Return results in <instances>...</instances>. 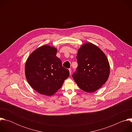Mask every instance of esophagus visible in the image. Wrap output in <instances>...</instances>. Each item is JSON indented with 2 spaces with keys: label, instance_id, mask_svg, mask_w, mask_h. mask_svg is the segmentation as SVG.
I'll return each mask as SVG.
<instances>
[{
  "label": "esophagus",
  "instance_id": "obj_1",
  "mask_svg": "<svg viewBox=\"0 0 132 132\" xmlns=\"http://www.w3.org/2000/svg\"><path fill=\"white\" fill-rule=\"evenodd\" d=\"M69 73H70V74H71V69L70 68H69Z\"/></svg>",
  "mask_w": 132,
  "mask_h": 132
}]
</instances>
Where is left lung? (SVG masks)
Listing matches in <instances>:
<instances>
[{
	"label": "left lung",
	"mask_w": 132,
	"mask_h": 132,
	"mask_svg": "<svg viewBox=\"0 0 132 132\" xmlns=\"http://www.w3.org/2000/svg\"><path fill=\"white\" fill-rule=\"evenodd\" d=\"M78 67L72 75L75 81L82 90L93 92L107 81L110 65L104 53L96 45L86 43L78 50Z\"/></svg>",
	"instance_id": "left-lung-1"
}]
</instances>
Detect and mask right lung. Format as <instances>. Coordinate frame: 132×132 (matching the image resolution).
<instances>
[{"mask_svg":"<svg viewBox=\"0 0 132 132\" xmlns=\"http://www.w3.org/2000/svg\"><path fill=\"white\" fill-rule=\"evenodd\" d=\"M56 53V48L45 45L33 52L26 62L27 80L35 90L42 95H53L69 76L68 69L62 66Z\"/></svg>","mask_w":132,"mask_h":132,"instance_id":"add662e5","label":"right lung"}]
</instances>
